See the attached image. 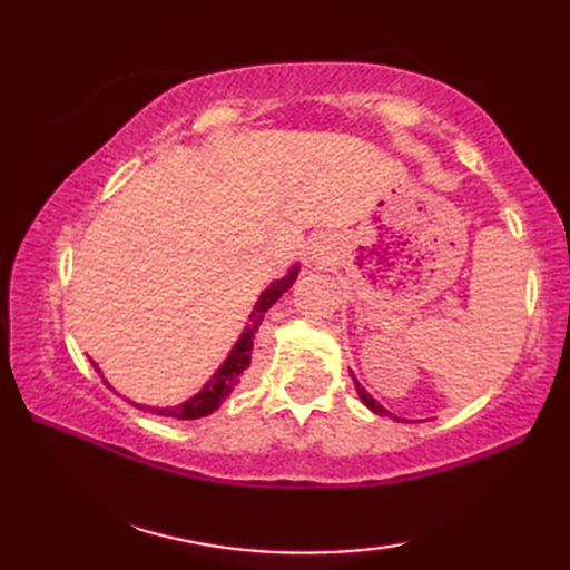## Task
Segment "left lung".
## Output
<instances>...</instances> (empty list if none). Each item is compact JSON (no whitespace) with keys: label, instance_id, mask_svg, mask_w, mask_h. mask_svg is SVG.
<instances>
[{"label":"left lung","instance_id":"left-lung-1","mask_svg":"<svg viewBox=\"0 0 570 570\" xmlns=\"http://www.w3.org/2000/svg\"><path fill=\"white\" fill-rule=\"evenodd\" d=\"M355 380V377H353ZM355 390H357V394H360V399H362V402H365L372 411H374V414H390V411H386L384 406H380L377 402H374V399L365 392V390H362V384L360 382H355Z\"/></svg>","mask_w":570,"mask_h":570}]
</instances>
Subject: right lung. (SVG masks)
Masks as SVG:
<instances>
[{
  "instance_id": "right-lung-1",
  "label": "right lung",
  "mask_w": 570,
  "mask_h": 570,
  "mask_svg": "<svg viewBox=\"0 0 570 570\" xmlns=\"http://www.w3.org/2000/svg\"><path fill=\"white\" fill-rule=\"evenodd\" d=\"M296 269H298V266H294V269L288 272L284 278H278V282H272L269 288H266V292L259 296L257 306H254L252 316H249V325L245 328V333H242V337L237 341L233 353H229V357L225 360V365L215 372V377L208 384H205L196 396L188 399V402H184V404L174 406V409L149 406L151 414H156V416H171V419H178V421L203 419V416L213 414V411L220 406L225 399L229 396V392L235 390V384L239 382V374L249 367L252 347H254V333L259 331V323L264 318V313L269 311L278 298H282V294H286L288 288H292V284L296 282ZM135 406L144 409L139 404H135Z\"/></svg>"
}]
</instances>
